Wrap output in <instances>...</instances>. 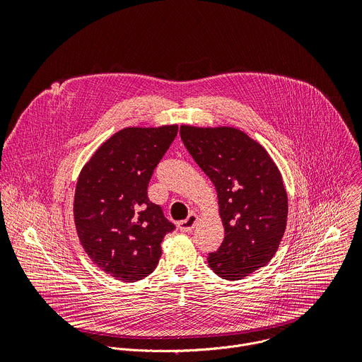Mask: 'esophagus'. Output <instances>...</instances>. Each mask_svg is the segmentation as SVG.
I'll list each match as a JSON object with an SVG mask.
<instances>
[{
    "label": "esophagus",
    "mask_w": 362,
    "mask_h": 362,
    "mask_svg": "<svg viewBox=\"0 0 362 362\" xmlns=\"http://www.w3.org/2000/svg\"><path fill=\"white\" fill-rule=\"evenodd\" d=\"M196 222H197V215L190 214L185 221H180V222L177 223V228H179L182 232H192L193 228H194V225H196Z\"/></svg>",
    "instance_id": "esophagus-1"
}]
</instances>
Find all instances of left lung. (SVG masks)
<instances>
[{
  "label": "left lung",
  "mask_w": 362,
  "mask_h": 362,
  "mask_svg": "<svg viewBox=\"0 0 362 362\" xmlns=\"http://www.w3.org/2000/svg\"><path fill=\"white\" fill-rule=\"evenodd\" d=\"M180 137L215 185L225 239L208 264L221 278L238 281L264 268L286 229L288 196L268 151L235 127L180 126Z\"/></svg>",
  "instance_id": "left-lung-1"
}]
</instances>
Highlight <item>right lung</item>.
<instances>
[{"label": "right lung", "instance_id": "1", "mask_svg": "<svg viewBox=\"0 0 362 362\" xmlns=\"http://www.w3.org/2000/svg\"><path fill=\"white\" fill-rule=\"evenodd\" d=\"M177 129H122L80 172L73 204L77 236L90 259L117 281L150 275L159 264L165 235L175 229L160 206L148 200L147 186Z\"/></svg>", "mask_w": 362, "mask_h": 362}]
</instances>
